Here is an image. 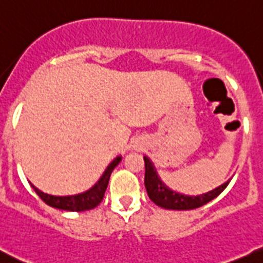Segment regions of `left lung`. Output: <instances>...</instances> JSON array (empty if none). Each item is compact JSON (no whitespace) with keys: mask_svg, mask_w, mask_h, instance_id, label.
<instances>
[{"mask_svg":"<svg viewBox=\"0 0 263 263\" xmlns=\"http://www.w3.org/2000/svg\"><path fill=\"white\" fill-rule=\"evenodd\" d=\"M144 159V186H146L148 197L156 205L161 206L164 209H172V211H190V209L199 208L201 205L206 204L211 200L216 199L222 191L230 183V179L222 183L221 186L211 190L208 192L199 195H190L182 194V192L172 190L171 187L162 182L160 178L157 169L152 160L148 156H143Z\"/></svg>","mask_w":263,"mask_h":263,"instance_id":"1","label":"left lung"}]
</instances>
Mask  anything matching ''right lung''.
I'll return each instance as SVG.
<instances>
[{"label":"right lung","instance_id":"1","mask_svg":"<svg viewBox=\"0 0 263 263\" xmlns=\"http://www.w3.org/2000/svg\"><path fill=\"white\" fill-rule=\"evenodd\" d=\"M121 156L115 157V159L109 162L108 166L106 167V171L103 172L101 178H99L96 183L92 184L89 190H86V191L84 192H80V194L51 195L41 191V190H39L32 183L31 186L33 187L36 194L39 195L47 205L52 206V208L62 209V211L68 212L90 211V209H94L96 206H98L99 202L103 200L104 192H106L107 186H108L109 177H111L112 171H114L115 167L117 166V164L121 161Z\"/></svg>","mask_w":263,"mask_h":263}]
</instances>
